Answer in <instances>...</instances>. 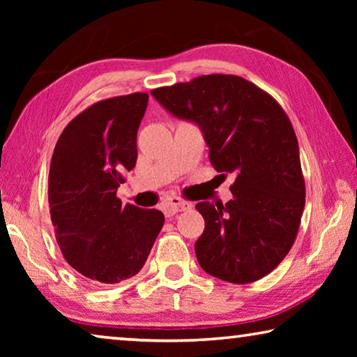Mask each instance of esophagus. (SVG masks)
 <instances>
[{
    "instance_id": "obj_1",
    "label": "esophagus",
    "mask_w": 357,
    "mask_h": 357,
    "mask_svg": "<svg viewBox=\"0 0 357 357\" xmlns=\"http://www.w3.org/2000/svg\"><path fill=\"white\" fill-rule=\"evenodd\" d=\"M190 208H192V204L179 197H170L164 202V211L168 217L178 214V213H181V211L190 209Z\"/></svg>"
}]
</instances>
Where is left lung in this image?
<instances>
[{
    "label": "left lung",
    "mask_w": 357,
    "mask_h": 357,
    "mask_svg": "<svg viewBox=\"0 0 357 357\" xmlns=\"http://www.w3.org/2000/svg\"><path fill=\"white\" fill-rule=\"evenodd\" d=\"M151 94L174 116L200 126L217 172L236 174L233 200L195 206L204 219L195 243L198 263L229 283L263 279L293 247L305 204L288 114L273 96L238 75H202Z\"/></svg>",
    "instance_id": "obj_1"
}]
</instances>
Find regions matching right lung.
<instances>
[{"mask_svg":"<svg viewBox=\"0 0 357 357\" xmlns=\"http://www.w3.org/2000/svg\"><path fill=\"white\" fill-rule=\"evenodd\" d=\"M149 96L104 99L66 126L48 173V206L59 249L94 285L130 279L143 268L165 217L123 204L124 173L137 162V130Z\"/></svg>","mask_w":357,"mask_h":357,"instance_id":"right-lung-1","label":"right lung"}]
</instances>
